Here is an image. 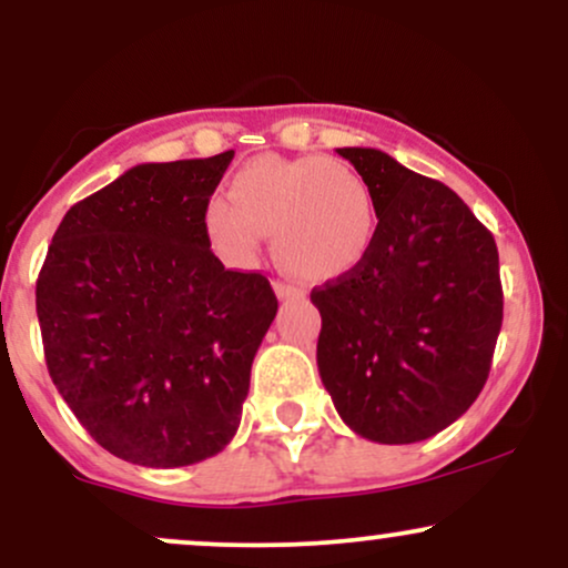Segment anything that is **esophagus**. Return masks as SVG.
I'll list each match as a JSON object with an SVG mask.
<instances>
[{"instance_id": "34e87169", "label": "esophagus", "mask_w": 568, "mask_h": 568, "mask_svg": "<svg viewBox=\"0 0 568 568\" xmlns=\"http://www.w3.org/2000/svg\"><path fill=\"white\" fill-rule=\"evenodd\" d=\"M275 293H277L280 298H298V296H302V291H298L296 285L280 283V280H277V283H275Z\"/></svg>"}]
</instances>
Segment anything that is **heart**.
<instances>
[{"mask_svg":"<svg viewBox=\"0 0 568 568\" xmlns=\"http://www.w3.org/2000/svg\"><path fill=\"white\" fill-rule=\"evenodd\" d=\"M202 224L224 262H253L272 234L275 258L293 275L338 280L374 247L376 200L347 162L264 154L232 175L230 200L207 202Z\"/></svg>","mask_w":568,"mask_h":568,"instance_id":"b5f03b06","label":"heart"}]
</instances>
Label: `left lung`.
I'll list each match as a JSON object with an SVG mask.
<instances>
[{"label": "left lung", "instance_id": "left-lung-1", "mask_svg": "<svg viewBox=\"0 0 568 568\" xmlns=\"http://www.w3.org/2000/svg\"><path fill=\"white\" fill-rule=\"evenodd\" d=\"M368 181L376 240L349 275L312 291L317 368L361 438H433L480 395L501 328L494 234L440 181L379 149H336Z\"/></svg>", "mask_w": 568, "mask_h": 568}]
</instances>
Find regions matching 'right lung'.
<instances>
[{
  "instance_id": "obj_1",
  "label": "right lung",
  "mask_w": 568,
  "mask_h": 568,
  "mask_svg": "<svg viewBox=\"0 0 568 568\" xmlns=\"http://www.w3.org/2000/svg\"><path fill=\"white\" fill-rule=\"evenodd\" d=\"M232 158L130 168L69 207L39 272L50 379L133 465L186 467L234 438L277 315L270 280L224 270L202 224Z\"/></svg>"
}]
</instances>
